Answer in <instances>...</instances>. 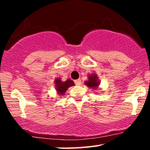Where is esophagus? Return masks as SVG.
Returning a JSON list of instances; mask_svg holds the SVG:
<instances>
[{"instance_id":"1","label":"esophagus","mask_w":150,"mask_h":150,"mask_svg":"<svg viewBox=\"0 0 150 150\" xmlns=\"http://www.w3.org/2000/svg\"><path fill=\"white\" fill-rule=\"evenodd\" d=\"M74 82H75V84L76 85H81V80H80V79H78V80H75Z\"/></svg>"}]
</instances>
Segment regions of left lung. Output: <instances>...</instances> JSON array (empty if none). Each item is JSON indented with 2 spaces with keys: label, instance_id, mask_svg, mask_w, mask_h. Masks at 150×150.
<instances>
[{
  "label": "left lung",
  "instance_id": "8db88e82",
  "mask_svg": "<svg viewBox=\"0 0 150 150\" xmlns=\"http://www.w3.org/2000/svg\"><path fill=\"white\" fill-rule=\"evenodd\" d=\"M85 84L89 87L95 88V87H97V86L99 85V83L97 80V76L96 75H90L89 77V80L87 82H85Z\"/></svg>",
  "mask_w": 150,
  "mask_h": 150
}]
</instances>
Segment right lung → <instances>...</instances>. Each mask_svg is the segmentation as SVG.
I'll return each instance as SVG.
<instances>
[{"label": "right lung", "instance_id": "1", "mask_svg": "<svg viewBox=\"0 0 150 150\" xmlns=\"http://www.w3.org/2000/svg\"><path fill=\"white\" fill-rule=\"evenodd\" d=\"M55 83H56V90L58 91V92L59 93V94H61V95H63V94H64L65 92L68 89V87L75 85L73 81L70 80H68L65 81V82H61V80H60V79L56 80Z\"/></svg>", "mask_w": 150, "mask_h": 150}]
</instances>
